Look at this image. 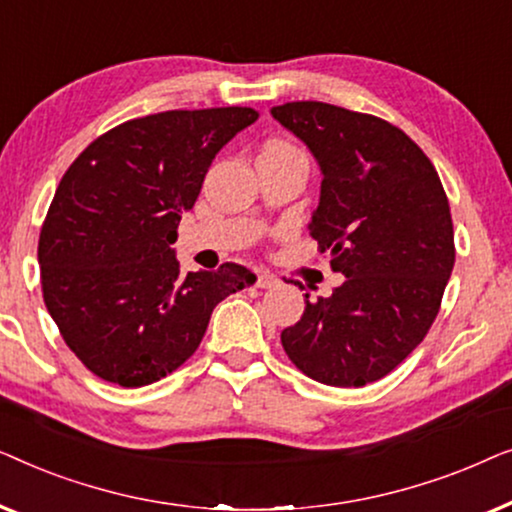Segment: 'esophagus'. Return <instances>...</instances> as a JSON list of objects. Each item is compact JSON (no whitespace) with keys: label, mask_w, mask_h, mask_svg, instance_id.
Listing matches in <instances>:
<instances>
[{"label":"esophagus","mask_w":512,"mask_h":512,"mask_svg":"<svg viewBox=\"0 0 512 512\" xmlns=\"http://www.w3.org/2000/svg\"><path fill=\"white\" fill-rule=\"evenodd\" d=\"M277 284V277H272L270 272H258L256 277V286L258 289H270V286Z\"/></svg>","instance_id":"obj_1"}]
</instances>
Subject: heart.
Segmentation results:
<instances>
[{
    "label": "heart",
    "instance_id": "b5f03b06",
    "mask_svg": "<svg viewBox=\"0 0 512 512\" xmlns=\"http://www.w3.org/2000/svg\"><path fill=\"white\" fill-rule=\"evenodd\" d=\"M265 151H272V153H291V156H303V153H300L296 146H291V144H286V142H272V144H268L265 146Z\"/></svg>",
    "mask_w": 512,
    "mask_h": 512
}]
</instances>
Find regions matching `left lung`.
Here are the masks:
<instances>
[{"instance_id":"1","label":"left lung","mask_w":512,"mask_h":512,"mask_svg":"<svg viewBox=\"0 0 512 512\" xmlns=\"http://www.w3.org/2000/svg\"><path fill=\"white\" fill-rule=\"evenodd\" d=\"M272 118L321 170L310 235L345 277L282 331L289 359L328 387L391 373L429 333L454 268L450 202L424 151L382 118L286 102Z\"/></svg>"}]
</instances>
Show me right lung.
<instances>
[{
  "label": "right lung",
  "instance_id": "right-lung-1",
  "mask_svg": "<svg viewBox=\"0 0 512 512\" xmlns=\"http://www.w3.org/2000/svg\"><path fill=\"white\" fill-rule=\"evenodd\" d=\"M249 107L163 111L121 123L69 165L39 235L44 303L83 366L118 387L177 370L214 307L256 282L237 263L181 275V214Z\"/></svg>",
  "mask_w": 512,
  "mask_h": 512
}]
</instances>
